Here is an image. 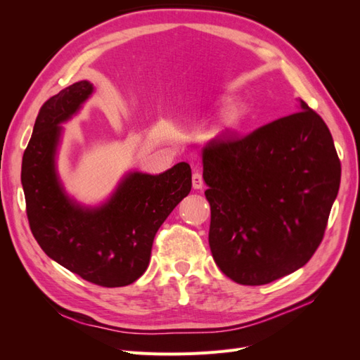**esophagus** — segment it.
Masks as SVG:
<instances>
[{
  "label": "esophagus",
  "mask_w": 360,
  "mask_h": 360,
  "mask_svg": "<svg viewBox=\"0 0 360 360\" xmlns=\"http://www.w3.org/2000/svg\"><path fill=\"white\" fill-rule=\"evenodd\" d=\"M192 186H193V189H202L204 180H202V176H201L200 172H193V176H192Z\"/></svg>",
  "instance_id": "esophagus-1"
}]
</instances>
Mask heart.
<instances>
[{"mask_svg": "<svg viewBox=\"0 0 360 360\" xmlns=\"http://www.w3.org/2000/svg\"><path fill=\"white\" fill-rule=\"evenodd\" d=\"M243 122V108L242 106H233L230 111L226 112L225 117V127L228 130H237L242 126Z\"/></svg>", "mask_w": 360, "mask_h": 360, "instance_id": "b5f03b06", "label": "heart"}]
</instances>
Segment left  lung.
Segmentation results:
<instances>
[{
  "label": "left lung",
  "mask_w": 360,
  "mask_h": 360,
  "mask_svg": "<svg viewBox=\"0 0 360 360\" xmlns=\"http://www.w3.org/2000/svg\"><path fill=\"white\" fill-rule=\"evenodd\" d=\"M299 110L202 148L210 250L237 284L264 285L292 274L323 240L341 162L323 118L303 101Z\"/></svg>",
  "instance_id": "obj_1"
}]
</instances>
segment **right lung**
Segmentation results:
<instances>
[{
  "instance_id": "right-lung-1",
  "label": "right lung",
  "mask_w": 360,
  "mask_h": 360,
  "mask_svg": "<svg viewBox=\"0 0 360 360\" xmlns=\"http://www.w3.org/2000/svg\"><path fill=\"white\" fill-rule=\"evenodd\" d=\"M69 85L40 108L24 151L20 181L31 233L49 258L101 287H124L144 274L160 225L192 188L189 163L162 174L132 171L103 204L85 207L64 191L57 171L63 123L93 94Z\"/></svg>"
}]
</instances>
